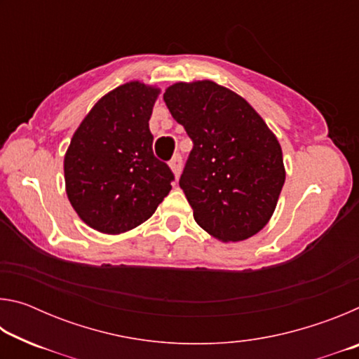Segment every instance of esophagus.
<instances>
[{
  "label": "esophagus",
  "instance_id": "34e87169",
  "mask_svg": "<svg viewBox=\"0 0 359 359\" xmlns=\"http://www.w3.org/2000/svg\"><path fill=\"white\" fill-rule=\"evenodd\" d=\"M169 168H171L174 177L177 179L179 175H180V172H182V158H180V155L172 156V160L169 161Z\"/></svg>",
  "mask_w": 359,
  "mask_h": 359
}]
</instances>
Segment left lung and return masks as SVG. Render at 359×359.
<instances>
[{
	"label": "left lung",
	"mask_w": 359,
	"mask_h": 359,
	"mask_svg": "<svg viewBox=\"0 0 359 359\" xmlns=\"http://www.w3.org/2000/svg\"><path fill=\"white\" fill-rule=\"evenodd\" d=\"M163 98L193 141L179 185L194 220L222 242L259 233L285 184L277 136L247 100L208 79L175 82Z\"/></svg>",
	"instance_id": "1"
}]
</instances>
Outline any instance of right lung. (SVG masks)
Returning a JSON list of instances; mask_svg holds the SVG:
<instances>
[{"mask_svg":"<svg viewBox=\"0 0 359 359\" xmlns=\"http://www.w3.org/2000/svg\"><path fill=\"white\" fill-rule=\"evenodd\" d=\"M161 90L130 81L90 109L65 154L66 194L79 218L121 234L155 214L174 175L151 150L149 120Z\"/></svg>","mask_w":359,"mask_h":359,"instance_id":"add662e5","label":"right lung"}]
</instances>
